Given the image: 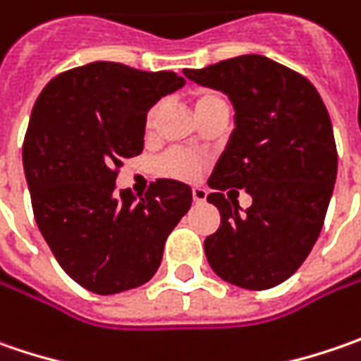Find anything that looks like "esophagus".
I'll return each instance as SVG.
<instances>
[{
  "label": "esophagus",
  "mask_w": 361,
  "mask_h": 361,
  "mask_svg": "<svg viewBox=\"0 0 361 361\" xmlns=\"http://www.w3.org/2000/svg\"><path fill=\"white\" fill-rule=\"evenodd\" d=\"M192 197H194L196 204L206 202V190H204V188H192Z\"/></svg>",
  "instance_id": "1"
}]
</instances>
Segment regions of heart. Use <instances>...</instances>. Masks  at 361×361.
<instances>
[{"mask_svg":"<svg viewBox=\"0 0 361 361\" xmlns=\"http://www.w3.org/2000/svg\"><path fill=\"white\" fill-rule=\"evenodd\" d=\"M226 102L218 92L214 90H204L196 94L194 99V106H196L197 117H202L204 113H208L210 109L218 106ZM159 111H161V104H153L147 115H145V127L147 129H153L155 121L159 117ZM204 171V161L197 157V155H192L188 151H167L164 153L157 161H155V173L161 176V178H167V180H178V181H196Z\"/></svg>","mask_w":361,"mask_h":361,"instance_id":"heart-1","label":"heart"}]
</instances>
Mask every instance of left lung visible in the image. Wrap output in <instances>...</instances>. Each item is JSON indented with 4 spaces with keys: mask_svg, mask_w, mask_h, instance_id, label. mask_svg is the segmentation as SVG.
Segmentation results:
<instances>
[{
    "mask_svg": "<svg viewBox=\"0 0 361 361\" xmlns=\"http://www.w3.org/2000/svg\"><path fill=\"white\" fill-rule=\"evenodd\" d=\"M183 74L226 92L236 109V129L208 180L220 226L204 240L206 259L226 283L273 289L303 264L325 222L337 178L329 113L303 74L264 56ZM226 189H246L253 206L238 214Z\"/></svg>",
    "mask_w": 361,
    "mask_h": 361,
    "instance_id": "1",
    "label": "left lung"
}]
</instances>
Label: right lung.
Listing matches in <instances>:
<instances>
[{"label":"right lung","instance_id":"add662e5","mask_svg":"<svg viewBox=\"0 0 361 361\" xmlns=\"http://www.w3.org/2000/svg\"><path fill=\"white\" fill-rule=\"evenodd\" d=\"M176 72L92 62L54 76L24 137V171L44 240L64 273L97 295L147 283L169 232L192 206L190 185L151 181L115 192L123 159L143 151L145 115L183 87Z\"/></svg>","mask_w":361,"mask_h":361}]
</instances>
